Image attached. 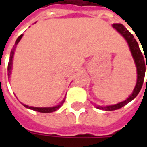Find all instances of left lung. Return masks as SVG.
<instances>
[{"instance_id":"obj_1","label":"left lung","mask_w":147,"mask_h":147,"mask_svg":"<svg viewBox=\"0 0 147 147\" xmlns=\"http://www.w3.org/2000/svg\"><path fill=\"white\" fill-rule=\"evenodd\" d=\"M113 27L116 29V30L121 34L124 38L126 39L127 42L128 43L129 45L130 49L131 52V54L132 57L135 60V63H136V67H137V83H136V87L133 90V93L130 96L129 98L126 99L124 102H120L118 104L113 105H109V106H96L97 109H102V110L105 111H112V110H116V109H119L122 108L123 106L127 105L128 102L131 101H132L133 99L136 98V96L138 95V94L140 91V90L142 88V83L144 81V77H145V71H146V69H147V62L146 59L145 60V58H147V53H145V57L144 55H142V52L140 50V49L139 47V45L136 42V40L134 38V36L132 35V34H131L127 30L126 28L124 27L123 25L120 24H113ZM146 84H147V80H146Z\"/></svg>"}]
</instances>
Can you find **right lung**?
Masks as SVG:
<instances>
[{"label":"right lung","instance_id":"obj_1","mask_svg":"<svg viewBox=\"0 0 147 147\" xmlns=\"http://www.w3.org/2000/svg\"><path fill=\"white\" fill-rule=\"evenodd\" d=\"M23 37V34H21L19 36V38H17V40L16 41V43H15V45L13 46V48L11 49V53H10V59H9V61H8V76H10V74H11V64H12V58H13V55H14V51L15 49H16V46L17 45L19 42L20 41L21 38ZM64 100L65 98L62 101V102L61 103V105H58L57 106H54V107H49V108H38V107H32V106H28L27 105H24V107H26V108L30 109H33L34 111H37V112H40V113H52V112H54V111L57 110L58 109L61 107V105L63 104L64 102Z\"/></svg>","mask_w":147,"mask_h":147}]
</instances>
